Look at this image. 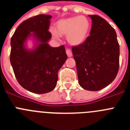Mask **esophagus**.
Segmentation results:
<instances>
[{
    "instance_id": "1",
    "label": "esophagus",
    "mask_w": 130,
    "mask_h": 130,
    "mask_svg": "<svg viewBox=\"0 0 130 130\" xmlns=\"http://www.w3.org/2000/svg\"><path fill=\"white\" fill-rule=\"evenodd\" d=\"M66 54H67L68 57H71L72 56V51H71L70 49H66Z\"/></svg>"
}]
</instances>
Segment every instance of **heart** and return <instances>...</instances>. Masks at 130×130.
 <instances>
[{"label": "heart", "instance_id": "1", "mask_svg": "<svg viewBox=\"0 0 130 130\" xmlns=\"http://www.w3.org/2000/svg\"><path fill=\"white\" fill-rule=\"evenodd\" d=\"M90 28V21L85 16H72L58 21L56 31L51 30V33L55 38H58V35H68L67 40L70 44L79 45L86 40Z\"/></svg>", "mask_w": 130, "mask_h": 130}]
</instances>
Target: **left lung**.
Returning <instances> with one entry per match:
<instances>
[{
    "mask_svg": "<svg viewBox=\"0 0 130 130\" xmlns=\"http://www.w3.org/2000/svg\"><path fill=\"white\" fill-rule=\"evenodd\" d=\"M92 19L90 35L82 44L72 47L79 85L97 91L113 81L119 69L120 47L111 25L97 15Z\"/></svg>",
    "mask_w": 130,
    "mask_h": 130,
    "instance_id": "8db88e82",
    "label": "left lung"
}]
</instances>
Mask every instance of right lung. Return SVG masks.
<instances>
[{"mask_svg": "<svg viewBox=\"0 0 130 130\" xmlns=\"http://www.w3.org/2000/svg\"><path fill=\"white\" fill-rule=\"evenodd\" d=\"M51 18L49 15L40 14L24 21L11 38L10 58L15 76L21 87L36 94L53 90L58 70L67 59L64 45L52 47L47 43L51 38L48 30ZM30 35L39 43L33 50H28L24 45Z\"/></svg>", "mask_w": 130, "mask_h": 130, "instance_id": "1", "label": "right lung"}]
</instances>
